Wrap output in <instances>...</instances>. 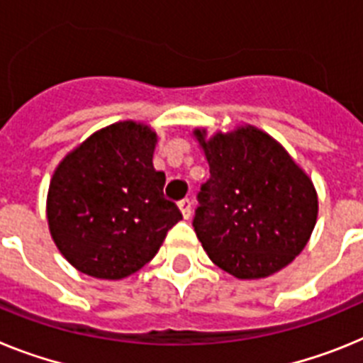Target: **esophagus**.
Segmentation results:
<instances>
[{"mask_svg":"<svg viewBox=\"0 0 363 363\" xmlns=\"http://www.w3.org/2000/svg\"><path fill=\"white\" fill-rule=\"evenodd\" d=\"M179 208H181L182 217H184V219H190V216H191V201L190 199L179 201Z\"/></svg>","mask_w":363,"mask_h":363,"instance_id":"1","label":"esophagus"}]
</instances>
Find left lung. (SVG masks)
Returning a JSON list of instances; mask_svg holds the SVG:
<instances>
[{"label":"left lung","instance_id":"obj_1","mask_svg":"<svg viewBox=\"0 0 363 363\" xmlns=\"http://www.w3.org/2000/svg\"><path fill=\"white\" fill-rule=\"evenodd\" d=\"M210 164L201 184L194 230L210 259L239 279L281 270L303 250L318 216L311 179L291 155L256 128L204 140Z\"/></svg>","mask_w":363,"mask_h":363}]
</instances>
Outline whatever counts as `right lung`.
Returning a JSON list of instances; mask_svg holds the SVG:
<instances>
[{"instance_id": "1", "label": "right lung", "mask_w": 363, "mask_h": 363, "mask_svg": "<svg viewBox=\"0 0 363 363\" xmlns=\"http://www.w3.org/2000/svg\"><path fill=\"white\" fill-rule=\"evenodd\" d=\"M155 143L147 125L121 122L91 135L56 168L49 228L80 272L102 279L137 272L182 219L164 197L166 175L153 168Z\"/></svg>"}]
</instances>
